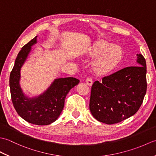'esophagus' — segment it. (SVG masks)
<instances>
[{
  "mask_svg": "<svg viewBox=\"0 0 156 156\" xmlns=\"http://www.w3.org/2000/svg\"><path fill=\"white\" fill-rule=\"evenodd\" d=\"M86 83H87V85L91 87V86L92 85V84H93V81H92V79L91 78L88 77L87 78V80H86Z\"/></svg>",
  "mask_w": 156,
  "mask_h": 156,
  "instance_id": "obj_1",
  "label": "esophagus"
}]
</instances>
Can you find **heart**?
Instances as JSON below:
<instances>
[{
	"mask_svg": "<svg viewBox=\"0 0 156 156\" xmlns=\"http://www.w3.org/2000/svg\"><path fill=\"white\" fill-rule=\"evenodd\" d=\"M88 57L97 58L92 67L98 75H106L117 67L122 58L120 46L105 41H99L91 46L88 52Z\"/></svg>",
	"mask_w": 156,
	"mask_h": 156,
	"instance_id": "obj_1",
	"label": "heart"
}]
</instances>
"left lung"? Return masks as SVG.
<instances>
[{"label":"left lung","instance_id":"obj_1","mask_svg":"<svg viewBox=\"0 0 156 156\" xmlns=\"http://www.w3.org/2000/svg\"><path fill=\"white\" fill-rule=\"evenodd\" d=\"M138 66H130L95 81L92 86L89 108L97 121L111 125L137 112L146 93V62L137 54Z\"/></svg>","mask_w":156,"mask_h":156}]
</instances>
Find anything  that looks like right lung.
I'll list each match as a JSON object with an SVG mask.
<instances>
[{
  "instance_id": "right-lung-1",
  "label": "right lung",
  "mask_w": 156,
  "mask_h": 156,
  "mask_svg": "<svg viewBox=\"0 0 156 156\" xmlns=\"http://www.w3.org/2000/svg\"><path fill=\"white\" fill-rule=\"evenodd\" d=\"M37 37L19 51L10 74L9 85L13 106L20 117L32 124L47 125L57 120L64 108L66 95L80 80L72 77L57 78L42 94L34 97L26 95L20 85L21 69L31 51V46L37 44Z\"/></svg>"
}]
</instances>
